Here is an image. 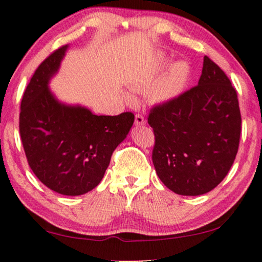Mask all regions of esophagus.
<instances>
[{"label": "esophagus", "mask_w": 262, "mask_h": 262, "mask_svg": "<svg viewBox=\"0 0 262 262\" xmlns=\"http://www.w3.org/2000/svg\"><path fill=\"white\" fill-rule=\"evenodd\" d=\"M135 124L137 125V126H141V125H144L145 124V119L144 117L142 116V114H136L135 117Z\"/></svg>", "instance_id": "esophagus-1"}]
</instances>
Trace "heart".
<instances>
[{"mask_svg":"<svg viewBox=\"0 0 262 262\" xmlns=\"http://www.w3.org/2000/svg\"><path fill=\"white\" fill-rule=\"evenodd\" d=\"M189 78V68L186 63H175L169 71L155 84L150 93V98L154 102H167L170 101L184 92ZM148 82L139 85L144 89L148 87Z\"/></svg>","mask_w":262,"mask_h":262,"instance_id":"obj_1","label":"heart"}]
</instances>
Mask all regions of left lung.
<instances>
[{"mask_svg":"<svg viewBox=\"0 0 262 262\" xmlns=\"http://www.w3.org/2000/svg\"><path fill=\"white\" fill-rule=\"evenodd\" d=\"M152 163L161 181L181 195H200L227 177L238 150L237 93L223 70L204 57L198 84L150 108Z\"/></svg>","mask_w":262,"mask_h":262,"instance_id":"obj_1","label":"left lung"}]
</instances>
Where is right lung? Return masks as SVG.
Returning <instances> with one entry per match:
<instances>
[{"instance_id": "1", "label": "right lung", "mask_w": 262, "mask_h": 262, "mask_svg": "<svg viewBox=\"0 0 262 262\" xmlns=\"http://www.w3.org/2000/svg\"><path fill=\"white\" fill-rule=\"evenodd\" d=\"M68 46L34 71L21 100L19 128L28 164L39 180L64 195H81L102 180L114 149L134 124L131 112L95 116L57 101L48 87Z\"/></svg>"}]
</instances>
